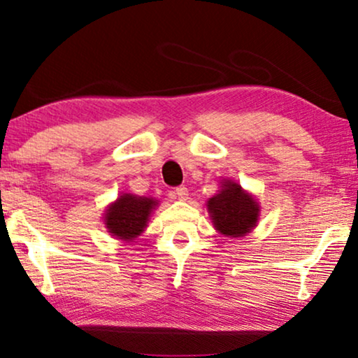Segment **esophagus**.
I'll list each match as a JSON object with an SVG mask.
<instances>
[{"label": "esophagus", "instance_id": "obj_1", "mask_svg": "<svg viewBox=\"0 0 358 358\" xmlns=\"http://www.w3.org/2000/svg\"><path fill=\"white\" fill-rule=\"evenodd\" d=\"M174 194H176V197H178L179 200H187V197H189V190H187V187H185V185L176 187Z\"/></svg>", "mask_w": 358, "mask_h": 358}]
</instances>
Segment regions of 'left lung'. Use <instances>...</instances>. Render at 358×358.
I'll return each mask as SVG.
<instances>
[{
    "mask_svg": "<svg viewBox=\"0 0 358 358\" xmlns=\"http://www.w3.org/2000/svg\"><path fill=\"white\" fill-rule=\"evenodd\" d=\"M208 212L220 233L238 238L251 231L256 224L259 205L241 185L228 182L218 195L208 200Z\"/></svg>",
    "mask_w": 358,
    "mask_h": 358,
    "instance_id": "1",
    "label": "left lung"
}]
</instances>
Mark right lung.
I'll use <instances>...</instances> for the list:
<instances>
[{
    "instance_id": "obj_1",
    "label": "right lung",
    "mask_w": 358,
    "mask_h": 358,
    "mask_svg": "<svg viewBox=\"0 0 358 358\" xmlns=\"http://www.w3.org/2000/svg\"><path fill=\"white\" fill-rule=\"evenodd\" d=\"M156 205L153 199H138L125 194L112 203L106 213V224L109 231L124 241H131L143 231L151 210Z\"/></svg>"
}]
</instances>
